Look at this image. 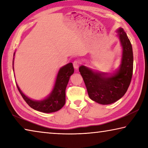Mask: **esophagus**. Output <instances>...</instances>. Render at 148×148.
Masks as SVG:
<instances>
[{
  "instance_id": "34e87169",
  "label": "esophagus",
  "mask_w": 148,
  "mask_h": 148,
  "mask_svg": "<svg viewBox=\"0 0 148 148\" xmlns=\"http://www.w3.org/2000/svg\"><path fill=\"white\" fill-rule=\"evenodd\" d=\"M79 65H80V61L79 60H75V61L73 62V66L75 69H78Z\"/></svg>"
}]
</instances>
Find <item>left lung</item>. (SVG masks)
<instances>
[{"label":"left lung","mask_w":148,"mask_h":148,"mask_svg":"<svg viewBox=\"0 0 148 148\" xmlns=\"http://www.w3.org/2000/svg\"><path fill=\"white\" fill-rule=\"evenodd\" d=\"M123 47L121 66L116 74L107 77L82 65L79 68L89 98L101 104L116 102L125 94L131 84L133 72V53L131 42L123 29H118Z\"/></svg>","instance_id":"8db88e82"}]
</instances>
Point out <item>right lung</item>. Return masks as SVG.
<instances>
[{
	"label": "right lung",
	"instance_id": "obj_1",
	"mask_svg": "<svg viewBox=\"0 0 148 148\" xmlns=\"http://www.w3.org/2000/svg\"><path fill=\"white\" fill-rule=\"evenodd\" d=\"M14 64V61H13ZM14 69V67H13ZM74 70L72 62L62 66L57 74L56 84L51 95L47 99L40 101H35L26 97L16 84L20 94L30 107L37 111L44 113H51L59 110L65 104V91L69 81L70 76Z\"/></svg>",
	"mask_w": 148,
	"mask_h": 148
}]
</instances>
